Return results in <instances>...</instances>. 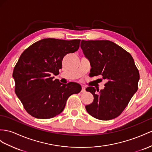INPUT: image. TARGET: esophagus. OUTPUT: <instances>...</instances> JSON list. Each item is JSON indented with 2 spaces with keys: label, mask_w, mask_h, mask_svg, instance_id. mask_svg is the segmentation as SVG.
Instances as JSON below:
<instances>
[{
  "label": "esophagus",
  "mask_w": 152,
  "mask_h": 152,
  "mask_svg": "<svg viewBox=\"0 0 152 152\" xmlns=\"http://www.w3.org/2000/svg\"><path fill=\"white\" fill-rule=\"evenodd\" d=\"M85 87H83V86H82V87H81V92H82V93H84V92H85Z\"/></svg>",
  "instance_id": "esophagus-1"
}]
</instances>
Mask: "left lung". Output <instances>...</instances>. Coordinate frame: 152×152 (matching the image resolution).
<instances>
[{
	"instance_id": "left-lung-1",
	"label": "left lung",
	"mask_w": 152,
	"mask_h": 152,
	"mask_svg": "<svg viewBox=\"0 0 152 152\" xmlns=\"http://www.w3.org/2000/svg\"><path fill=\"white\" fill-rule=\"evenodd\" d=\"M81 48L90 61L92 76L107 80L103 90L88 87L94 96L85 106L88 113L100 120L118 117L138 89L139 72L131 54L109 40H81Z\"/></svg>"
}]
</instances>
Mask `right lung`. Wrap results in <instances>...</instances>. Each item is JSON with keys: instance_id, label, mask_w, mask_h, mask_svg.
I'll use <instances>...</instances> for the list:
<instances>
[{"instance_id": "add662e5", "label": "right lung", "mask_w": 152, "mask_h": 152, "mask_svg": "<svg viewBox=\"0 0 152 152\" xmlns=\"http://www.w3.org/2000/svg\"><path fill=\"white\" fill-rule=\"evenodd\" d=\"M80 40L45 38L27 48L14 68L15 93L28 114L38 119H50L64 110L70 96L81 90L79 84H62L54 80L67 54L75 53Z\"/></svg>"}]
</instances>
